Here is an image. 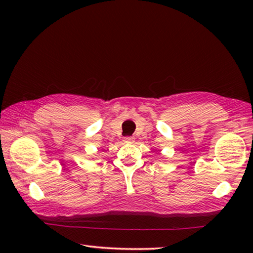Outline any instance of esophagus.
I'll return each mask as SVG.
<instances>
[{
  "instance_id": "34e87169",
  "label": "esophagus",
  "mask_w": 253,
  "mask_h": 253,
  "mask_svg": "<svg viewBox=\"0 0 253 253\" xmlns=\"http://www.w3.org/2000/svg\"><path fill=\"white\" fill-rule=\"evenodd\" d=\"M125 143H128V144H131V143H134L135 142V137H132V136H128V137H125Z\"/></svg>"
}]
</instances>
